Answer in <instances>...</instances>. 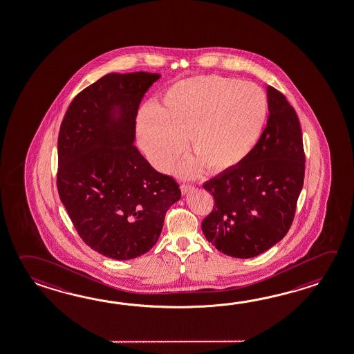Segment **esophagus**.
I'll list each match as a JSON object with an SVG mask.
<instances>
[{"label":"esophagus","mask_w":354,"mask_h":354,"mask_svg":"<svg viewBox=\"0 0 354 354\" xmlns=\"http://www.w3.org/2000/svg\"><path fill=\"white\" fill-rule=\"evenodd\" d=\"M181 194L183 195H185V194L189 193L190 190H193V185H189V184H181L180 185Z\"/></svg>","instance_id":"obj_1"}]
</instances>
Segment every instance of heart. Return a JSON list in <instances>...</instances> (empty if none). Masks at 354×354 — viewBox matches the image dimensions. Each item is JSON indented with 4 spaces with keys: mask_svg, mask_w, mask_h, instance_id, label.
I'll return each mask as SVG.
<instances>
[{
    "mask_svg": "<svg viewBox=\"0 0 354 354\" xmlns=\"http://www.w3.org/2000/svg\"><path fill=\"white\" fill-rule=\"evenodd\" d=\"M267 119V95L261 87L212 75L174 84L162 95L159 109L142 107L138 133L158 170L171 169L187 138L193 158L181 165V174L193 176L203 169L221 174L253 153Z\"/></svg>",
    "mask_w": 354,
    "mask_h": 354,
    "instance_id": "1",
    "label": "heart"
}]
</instances>
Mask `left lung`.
Masks as SVG:
<instances>
[{
	"label": "left lung",
	"instance_id": "1",
	"mask_svg": "<svg viewBox=\"0 0 354 354\" xmlns=\"http://www.w3.org/2000/svg\"><path fill=\"white\" fill-rule=\"evenodd\" d=\"M267 96V127L253 153L203 185L215 201L203 233L219 252L241 259L267 252L286 236L304 181L297 113L277 88L268 86Z\"/></svg>",
	"mask_w": 354,
	"mask_h": 354
}]
</instances>
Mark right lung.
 I'll list each match as a JSON object with an SVG mask.
<instances>
[{
  "mask_svg": "<svg viewBox=\"0 0 354 354\" xmlns=\"http://www.w3.org/2000/svg\"><path fill=\"white\" fill-rule=\"evenodd\" d=\"M159 74H107L75 96L57 140V190L81 239L107 258L129 261L160 236L178 183L133 145L136 115Z\"/></svg>",
  "mask_w": 354,
  "mask_h": 354,
  "instance_id": "add662e5",
  "label": "right lung"
}]
</instances>
